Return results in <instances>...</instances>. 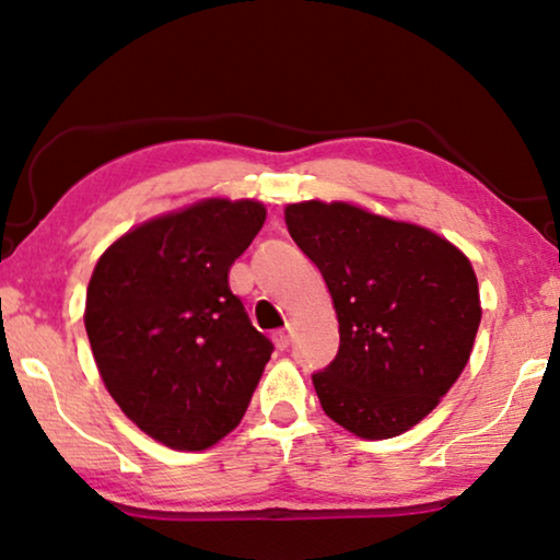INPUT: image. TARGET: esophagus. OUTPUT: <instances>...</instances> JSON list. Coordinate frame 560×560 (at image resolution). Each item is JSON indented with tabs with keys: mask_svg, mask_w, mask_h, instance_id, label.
Wrapping results in <instances>:
<instances>
[{
	"mask_svg": "<svg viewBox=\"0 0 560 560\" xmlns=\"http://www.w3.org/2000/svg\"><path fill=\"white\" fill-rule=\"evenodd\" d=\"M272 340H275V346L280 348V351H285V348L290 346V328L275 330V334H272Z\"/></svg>",
	"mask_w": 560,
	"mask_h": 560,
	"instance_id": "esophagus-1",
	"label": "esophagus"
}]
</instances>
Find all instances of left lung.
I'll use <instances>...</instances> for the list:
<instances>
[{
	"label": "left lung",
	"instance_id": "obj_1",
	"mask_svg": "<svg viewBox=\"0 0 560 560\" xmlns=\"http://www.w3.org/2000/svg\"><path fill=\"white\" fill-rule=\"evenodd\" d=\"M285 224L338 313L336 359L313 374L323 411L363 440L407 432L469 361L482 318L472 265L424 226L343 201L288 205Z\"/></svg>",
	"mask_w": 560,
	"mask_h": 560
}]
</instances>
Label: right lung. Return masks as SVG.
I'll use <instances>...</instances> for the list:
<instances>
[{"label": "right lung", "instance_id": "add662e5", "mask_svg": "<svg viewBox=\"0 0 560 560\" xmlns=\"http://www.w3.org/2000/svg\"><path fill=\"white\" fill-rule=\"evenodd\" d=\"M265 224L260 201L207 199L105 249L85 300L103 384L172 450L212 447L240 424L275 346L230 290Z\"/></svg>", "mask_w": 560, "mask_h": 560}]
</instances>
